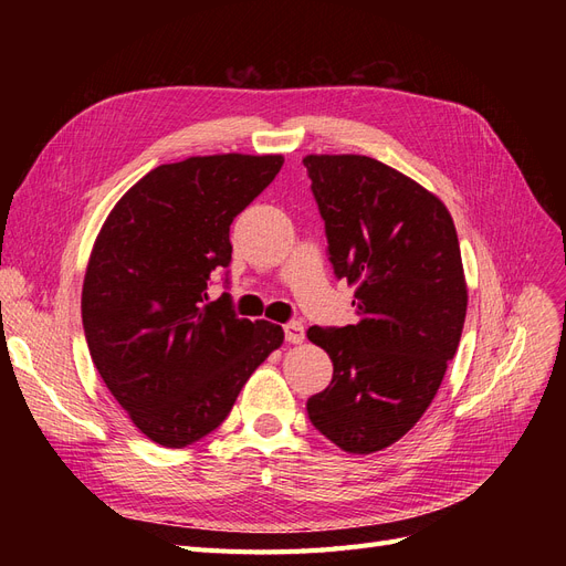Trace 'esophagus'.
<instances>
[{
  "mask_svg": "<svg viewBox=\"0 0 566 566\" xmlns=\"http://www.w3.org/2000/svg\"><path fill=\"white\" fill-rule=\"evenodd\" d=\"M283 331H285V342H287V345H300V342L304 339V325L300 321L285 323Z\"/></svg>",
  "mask_w": 566,
  "mask_h": 566,
  "instance_id": "1",
  "label": "esophagus"
}]
</instances>
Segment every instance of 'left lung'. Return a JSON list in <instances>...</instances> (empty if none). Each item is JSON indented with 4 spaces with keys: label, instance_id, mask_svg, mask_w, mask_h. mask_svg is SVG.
<instances>
[{
    "label": "left lung",
    "instance_id": "8db88e82",
    "mask_svg": "<svg viewBox=\"0 0 566 566\" xmlns=\"http://www.w3.org/2000/svg\"><path fill=\"white\" fill-rule=\"evenodd\" d=\"M304 167L358 316L306 333L333 361L306 416L342 451L375 453L422 418L455 356L468 310L458 235L437 196L378 160L306 156Z\"/></svg>",
    "mask_w": 566,
    "mask_h": 566
}]
</instances>
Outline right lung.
<instances>
[{"instance_id":"1","label":"right lung","mask_w":566,"mask_h":566,"mask_svg":"<svg viewBox=\"0 0 566 566\" xmlns=\"http://www.w3.org/2000/svg\"><path fill=\"white\" fill-rule=\"evenodd\" d=\"M281 156H205L136 181L101 229L82 287L92 361L132 422L167 449L214 432L283 328L210 302L231 264L233 219L281 172ZM229 283V279H224Z\"/></svg>"}]
</instances>
